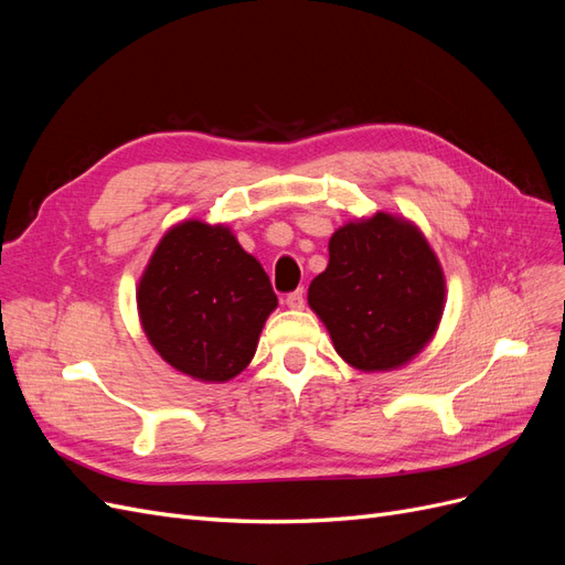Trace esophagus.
<instances>
[{"instance_id": "esophagus-1", "label": "esophagus", "mask_w": 565, "mask_h": 565, "mask_svg": "<svg viewBox=\"0 0 565 565\" xmlns=\"http://www.w3.org/2000/svg\"><path fill=\"white\" fill-rule=\"evenodd\" d=\"M287 306H289V309H295V311H301L303 309V289H297V292H289L287 295Z\"/></svg>"}]
</instances>
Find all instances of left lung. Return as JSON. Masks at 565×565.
Masks as SVG:
<instances>
[{
    "label": "left lung",
    "instance_id": "obj_1",
    "mask_svg": "<svg viewBox=\"0 0 565 565\" xmlns=\"http://www.w3.org/2000/svg\"><path fill=\"white\" fill-rule=\"evenodd\" d=\"M446 303V276L422 231L377 212L330 237V264L309 306L337 353L363 372L405 365L429 344Z\"/></svg>",
    "mask_w": 565,
    "mask_h": 565
}]
</instances>
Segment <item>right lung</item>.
I'll return each instance as SVG.
<instances>
[{
  "mask_svg": "<svg viewBox=\"0 0 565 565\" xmlns=\"http://www.w3.org/2000/svg\"><path fill=\"white\" fill-rule=\"evenodd\" d=\"M136 303L169 365L200 382H228L249 365L278 297L231 228L191 218L164 233Z\"/></svg>",
  "mask_w": 565,
  "mask_h": 565,
  "instance_id": "obj_1",
  "label": "right lung"
}]
</instances>
